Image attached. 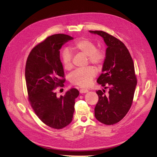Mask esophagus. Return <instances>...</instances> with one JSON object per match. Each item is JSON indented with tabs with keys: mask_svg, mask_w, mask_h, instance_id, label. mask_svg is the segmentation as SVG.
Returning a JSON list of instances; mask_svg holds the SVG:
<instances>
[{
	"mask_svg": "<svg viewBox=\"0 0 157 157\" xmlns=\"http://www.w3.org/2000/svg\"><path fill=\"white\" fill-rule=\"evenodd\" d=\"M88 92V90L87 89H81L80 91H79V92L81 93V94H83V93H86Z\"/></svg>",
	"mask_w": 157,
	"mask_h": 157,
	"instance_id": "esophagus-1",
	"label": "esophagus"
}]
</instances>
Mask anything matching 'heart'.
I'll list each match as a JSON object with an SVG mask.
<instances>
[{"label": "heart", "instance_id": "heart-1", "mask_svg": "<svg viewBox=\"0 0 157 157\" xmlns=\"http://www.w3.org/2000/svg\"><path fill=\"white\" fill-rule=\"evenodd\" d=\"M70 50L88 56L89 62L96 65H101L105 60V53L101 50L96 49L94 42L88 39L82 38L76 41ZM72 56L67 50H65L62 54V63L65 69H70L72 67ZM96 69L92 66L83 69L76 70L70 75V81L73 84L78 85L82 87H88L92 83V80L96 75Z\"/></svg>", "mask_w": 157, "mask_h": 157}]
</instances>
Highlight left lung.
I'll use <instances>...</instances> for the list:
<instances>
[{
    "mask_svg": "<svg viewBox=\"0 0 157 157\" xmlns=\"http://www.w3.org/2000/svg\"><path fill=\"white\" fill-rule=\"evenodd\" d=\"M104 40L107 48L102 73L97 82L105 90L96 91L98 101L94 109V115L98 121L105 125H113L124 117L131 107L137 79L134 62L123 43L103 31H89Z\"/></svg>",
    "mask_w": 157,
    "mask_h": 157,
    "instance_id": "left-lung-1",
    "label": "left lung"
}]
</instances>
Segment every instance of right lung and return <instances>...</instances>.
Instances as JSON below:
<instances>
[{
    "instance_id": "1",
    "label": "right lung",
    "mask_w": 157,
    "mask_h": 157,
    "mask_svg": "<svg viewBox=\"0 0 157 157\" xmlns=\"http://www.w3.org/2000/svg\"><path fill=\"white\" fill-rule=\"evenodd\" d=\"M73 39L63 34L49 36L32 50L26 62L25 82L32 107L43 123L54 129H62L72 121L75 99L79 94L71 88L58 97L55 91L65 82L59 50Z\"/></svg>"
}]
</instances>
